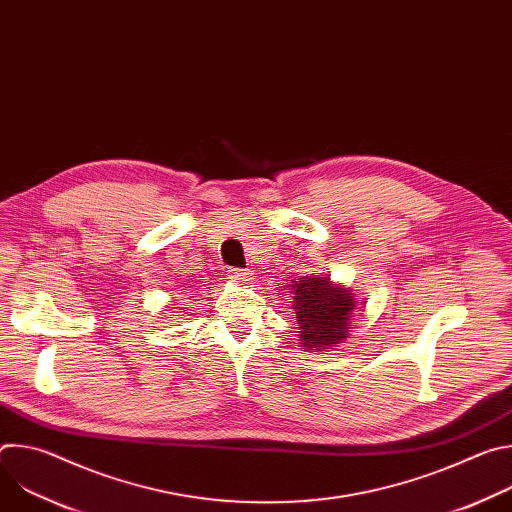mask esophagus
<instances>
[{
	"mask_svg": "<svg viewBox=\"0 0 512 512\" xmlns=\"http://www.w3.org/2000/svg\"><path fill=\"white\" fill-rule=\"evenodd\" d=\"M227 275H229V279H233V281H237V283H247V281L253 279V273H251L249 269H239V267L229 269Z\"/></svg>",
	"mask_w": 512,
	"mask_h": 512,
	"instance_id": "1",
	"label": "esophagus"
}]
</instances>
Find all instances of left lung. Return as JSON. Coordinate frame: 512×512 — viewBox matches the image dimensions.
I'll list each match as a JSON object with an SVG mask.
<instances>
[{
    "instance_id": "left-lung-1",
    "label": "left lung",
    "mask_w": 512,
    "mask_h": 512,
    "mask_svg": "<svg viewBox=\"0 0 512 512\" xmlns=\"http://www.w3.org/2000/svg\"><path fill=\"white\" fill-rule=\"evenodd\" d=\"M289 294H294L302 346L318 352L348 338L350 314L356 310L348 287L336 285L328 277L304 275L291 283Z\"/></svg>"
}]
</instances>
